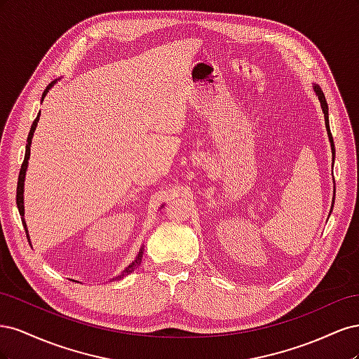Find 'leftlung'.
Listing matches in <instances>:
<instances>
[{
	"label": "left lung",
	"mask_w": 359,
	"mask_h": 359,
	"mask_svg": "<svg viewBox=\"0 0 359 359\" xmlns=\"http://www.w3.org/2000/svg\"><path fill=\"white\" fill-rule=\"evenodd\" d=\"M313 91H314V94H316L318 100H319V103H320V107H322V112H323V116H325V127H327V133H328V139H330V144H331V151H332V158H334V156H335V148H334V139H332L331 130H330L328 103H327V99H325L323 91L320 90V86H319V85L313 83ZM334 193H335V190H334ZM334 198H335V194H334V196H332V205H331V211H332V208H334ZM331 211H330V215H331Z\"/></svg>",
	"instance_id": "obj_1"
}]
</instances>
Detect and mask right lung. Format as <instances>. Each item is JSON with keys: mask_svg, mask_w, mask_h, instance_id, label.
<instances>
[{"mask_svg": "<svg viewBox=\"0 0 359 359\" xmlns=\"http://www.w3.org/2000/svg\"><path fill=\"white\" fill-rule=\"evenodd\" d=\"M55 83H57V81H53V82H50V83L46 86L45 93H43V95H41V102L45 100L46 94L49 93V90H50L52 86L55 85ZM39 119H40V112L37 114V118L34 119V123H32V126H31V130H29V133H28V139H27V147H25V158H24L22 166H20L19 178H18V190H16V205H18V210H19V214H20V219H22V224H24V227H25V232H27V238H28V241H29L28 227H27V222H25V219H24V214H25V208H24V186H25V175H27V169H28L29 151H31V142H32L31 139H32V136H34V132H36V128H37V123H39ZM142 257H144V245L140 247V250H139V252H137V255H136L135 260H132V264H130L128 266H126V268L121 271V273H119L116 277H114V278H112V281H115V280H121L123 277L128 276L130 273H133L135 268H137V265H140V262H142Z\"/></svg>", "mask_w": 359, "mask_h": 359, "instance_id": "1", "label": "right lung"}]
</instances>
